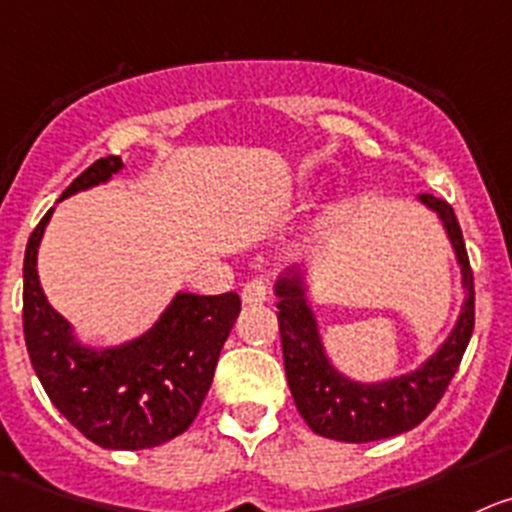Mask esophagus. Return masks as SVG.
<instances>
[{
  "label": "esophagus",
  "instance_id": "esophagus-1",
  "mask_svg": "<svg viewBox=\"0 0 512 512\" xmlns=\"http://www.w3.org/2000/svg\"><path fill=\"white\" fill-rule=\"evenodd\" d=\"M267 293H270V288H267L265 280H250V283L242 288V303L245 305H257V303H265L267 300Z\"/></svg>",
  "mask_w": 512,
  "mask_h": 512
}]
</instances>
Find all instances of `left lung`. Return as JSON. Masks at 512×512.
<instances>
[{
    "instance_id": "8db88e82",
    "label": "left lung",
    "mask_w": 512,
    "mask_h": 512,
    "mask_svg": "<svg viewBox=\"0 0 512 512\" xmlns=\"http://www.w3.org/2000/svg\"><path fill=\"white\" fill-rule=\"evenodd\" d=\"M417 199L442 222L465 293L452 331L417 369L381 381L351 379L333 364L323 343L321 323L310 303V267L305 262L285 267L272 285L290 394L305 424L321 437L361 444L409 432L437 407L465 356L475 328V283L460 222L442 199L432 194H419Z\"/></svg>"
}]
</instances>
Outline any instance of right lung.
Returning a JSON list of instances; mask_svg holds the SVG:
<instances>
[{"instance_id":"add662e5","label":"right lung","mask_w":512,"mask_h":512,"mask_svg":"<svg viewBox=\"0 0 512 512\" xmlns=\"http://www.w3.org/2000/svg\"><path fill=\"white\" fill-rule=\"evenodd\" d=\"M121 156L95 161L62 199L108 184ZM55 209L40 219L25 250V343L32 369L57 412L103 450H148L189 429L212 386L219 353L240 315V295L179 293L141 336L90 346L47 300L37 252Z\"/></svg>"}]
</instances>
